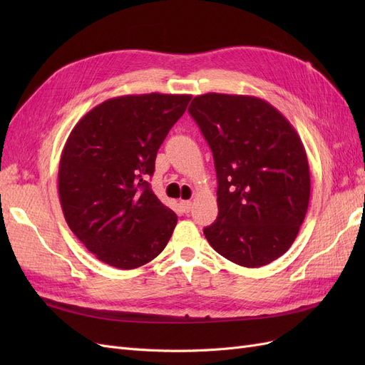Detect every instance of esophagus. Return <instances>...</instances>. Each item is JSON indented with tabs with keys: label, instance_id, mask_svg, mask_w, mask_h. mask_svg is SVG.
Listing matches in <instances>:
<instances>
[{
	"label": "esophagus",
	"instance_id": "1",
	"mask_svg": "<svg viewBox=\"0 0 365 365\" xmlns=\"http://www.w3.org/2000/svg\"><path fill=\"white\" fill-rule=\"evenodd\" d=\"M180 205H181V208H182V212H184V213H189L190 210H192V201H181V202H180Z\"/></svg>",
	"mask_w": 365,
	"mask_h": 365
}]
</instances>
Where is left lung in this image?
I'll return each instance as SVG.
<instances>
[{
  "label": "left lung",
  "instance_id": "8db88e82",
  "mask_svg": "<svg viewBox=\"0 0 365 365\" xmlns=\"http://www.w3.org/2000/svg\"><path fill=\"white\" fill-rule=\"evenodd\" d=\"M189 113L213 152L217 176L219 213L204 228L208 244L247 268L279 259L294 244L311 196L297 130L252 96H196Z\"/></svg>",
  "mask_w": 365,
  "mask_h": 365
}]
</instances>
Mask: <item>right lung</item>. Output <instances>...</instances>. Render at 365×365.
<instances>
[{
	"mask_svg": "<svg viewBox=\"0 0 365 365\" xmlns=\"http://www.w3.org/2000/svg\"><path fill=\"white\" fill-rule=\"evenodd\" d=\"M189 94H132L105 101L73 128L58 187L70 230L94 256L118 269L146 264L168 245L176 215L149 176Z\"/></svg>",
	"mask_w": 365,
	"mask_h": 365,
	"instance_id": "1",
	"label": "right lung"
}]
</instances>
